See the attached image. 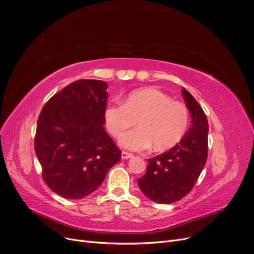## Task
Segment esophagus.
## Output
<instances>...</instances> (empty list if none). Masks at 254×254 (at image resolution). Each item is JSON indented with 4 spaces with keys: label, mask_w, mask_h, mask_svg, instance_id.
I'll use <instances>...</instances> for the list:
<instances>
[{
    "label": "esophagus",
    "mask_w": 254,
    "mask_h": 254,
    "mask_svg": "<svg viewBox=\"0 0 254 254\" xmlns=\"http://www.w3.org/2000/svg\"><path fill=\"white\" fill-rule=\"evenodd\" d=\"M132 157H133L132 153L127 152V151H123L122 152V159H130V158H132Z\"/></svg>",
    "instance_id": "esophagus-1"
}]
</instances>
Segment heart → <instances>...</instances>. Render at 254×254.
Listing matches in <instances>:
<instances>
[{
  "label": "heart",
  "mask_w": 254,
  "mask_h": 254,
  "mask_svg": "<svg viewBox=\"0 0 254 254\" xmlns=\"http://www.w3.org/2000/svg\"><path fill=\"white\" fill-rule=\"evenodd\" d=\"M105 121L109 132L120 137L136 122L137 128L123 135V147L141 151L152 147L162 151L174 147L186 135L190 125V111L186 104L176 102L153 88L132 91L123 103L108 105Z\"/></svg>",
  "instance_id": "obj_1"
}]
</instances>
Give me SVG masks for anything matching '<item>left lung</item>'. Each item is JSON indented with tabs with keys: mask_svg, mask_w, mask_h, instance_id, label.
<instances>
[{
	"mask_svg": "<svg viewBox=\"0 0 254 254\" xmlns=\"http://www.w3.org/2000/svg\"><path fill=\"white\" fill-rule=\"evenodd\" d=\"M181 93L191 117L190 129L173 148L149 159L147 171L137 179L142 193L158 203H173L187 196L207 158L206 115L188 90L182 88Z\"/></svg>",
	"mask_w": 254,
	"mask_h": 254,
	"instance_id": "obj_1",
	"label": "left lung"
}]
</instances>
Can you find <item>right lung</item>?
Wrapping results in <instances>:
<instances>
[{
	"instance_id": "right-lung-1",
	"label": "right lung",
	"mask_w": 254,
	"mask_h": 254,
	"mask_svg": "<svg viewBox=\"0 0 254 254\" xmlns=\"http://www.w3.org/2000/svg\"><path fill=\"white\" fill-rule=\"evenodd\" d=\"M107 84L80 79L43 106L35 151L47 186L66 199H81L103 183L122 152L104 128Z\"/></svg>"
}]
</instances>
